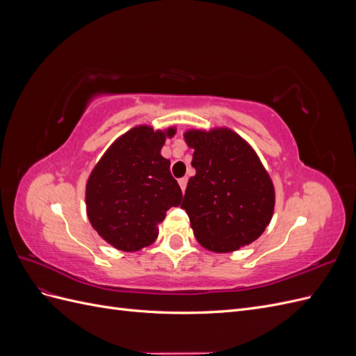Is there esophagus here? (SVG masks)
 <instances>
[{
  "label": "esophagus",
  "mask_w": 356,
  "mask_h": 356,
  "mask_svg": "<svg viewBox=\"0 0 356 356\" xmlns=\"http://www.w3.org/2000/svg\"><path fill=\"white\" fill-rule=\"evenodd\" d=\"M178 182H179V187H181V190L182 191H186V187H187V178L184 177V178H181V179H178Z\"/></svg>",
  "instance_id": "esophagus-1"
}]
</instances>
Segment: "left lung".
I'll return each mask as SVG.
<instances>
[{
    "label": "left lung",
    "mask_w": 356,
    "mask_h": 356,
    "mask_svg": "<svg viewBox=\"0 0 356 356\" xmlns=\"http://www.w3.org/2000/svg\"><path fill=\"white\" fill-rule=\"evenodd\" d=\"M195 149L181 208L186 209L199 243L213 252H232L250 245L273 215L275 188L260 159L229 129L190 131Z\"/></svg>",
    "instance_id": "left-lung-1"
}]
</instances>
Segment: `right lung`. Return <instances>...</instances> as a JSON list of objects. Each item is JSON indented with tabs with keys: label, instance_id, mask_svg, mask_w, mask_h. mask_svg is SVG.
<instances>
[{
	"label": "right lung",
	"instance_id": "right-lung-1",
	"mask_svg": "<svg viewBox=\"0 0 356 356\" xmlns=\"http://www.w3.org/2000/svg\"><path fill=\"white\" fill-rule=\"evenodd\" d=\"M175 129L154 132L139 126L106 149L86 186L92 227L120 251L152 245L166 211L178 207L182 191L170 174V161L160 154Z\"/></svg>",
	"mask_w": 356,
	"mask_h": 356
}]
</instances>
